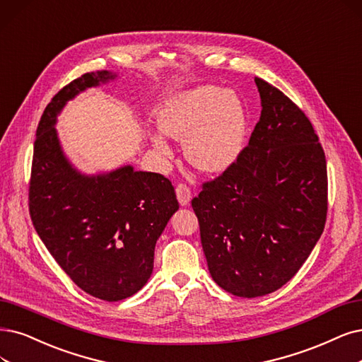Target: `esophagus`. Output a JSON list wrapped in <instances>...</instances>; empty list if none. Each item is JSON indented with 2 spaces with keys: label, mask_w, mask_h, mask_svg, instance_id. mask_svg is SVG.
Returning a JSON list of instances; mask_svg holds the SVG:
<instances>
[{
  "label": "esophagus",
  "mask_w": 362,
  "mask_h": 362,
  "mask_svg": "<svg viewBox=\"0 0 362 362\" xmlns=\"http://www.w3.org/2000/svg\"><path fill=\"white\" fill-rule=\"evenodd\" d=\"M176 195L180 206H188L191 202V189L189 186H186L185 183H179L176 186Z\"/></svg>",
  "instance_id": "obj_1"
}]
</instances>
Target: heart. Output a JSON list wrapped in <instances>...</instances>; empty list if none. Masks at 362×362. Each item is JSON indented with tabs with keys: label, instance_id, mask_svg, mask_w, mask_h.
<instances>
[{
	"label": "heart",
	"instance_id": "1",
	"mask_svg": "<svg viewBox=\"0 0 362 362\" xmlns=\"http://www.w3.org/2000/svg\"><path fill=\"white\" fill-rule=\"evenodd\" d=\"M167 136L185 140V156L204 173L225 171L238 158L246 137L243 104L233 90L203 85L171 98L159 117ZM159 155L171 156L163 132L152 134Z\"/></svg>",
	"mask_w": 362,
	"mask_h": 362
}]
</instances>
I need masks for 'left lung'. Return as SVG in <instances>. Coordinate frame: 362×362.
Returning a JSON list of instances; mask_svg holds the SVG:
<instances>
[{
	"mask_svg": "<svg viewBox=\"0 0 362 362\" xmlns=\"http://www.w3.org/2000/svg\"><path fill=\"white\" fill-rule=\"evenodd\" d=\"M255 83L262 110L249 144L192 198L213 280L243 298L297 274L328 210L325 153L309 117L282 90L259 77Z\"/></svg>",
	"mask_w": 362,
	"mask_h": 362,
	"instance_id": "obj_1",
	"label": "left lung"
}]
</instances>
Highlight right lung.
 Listing matches in <instances>:
<instances>
[{
	"instance_id": "add662e5",
	"label": "right lung",
	"mask_w": 362,
	"mask_h": 362,
	"mask_svg": "<svg viewBox=\"0 0 362 362\" xmlns=\"http://www.w3.org/2000/svg\"><path fill=\"white\" fill-rule=\"evenodd\" d=\"M92 71L64 86L37 128L30 215L37 234L73 282L89 296L119 301L139 292L153 270L155 245L179 203L163 174L131 165L85 176L65 158L57 116L78 92L115 78Z\"/></svg>"
}]
</instances>
